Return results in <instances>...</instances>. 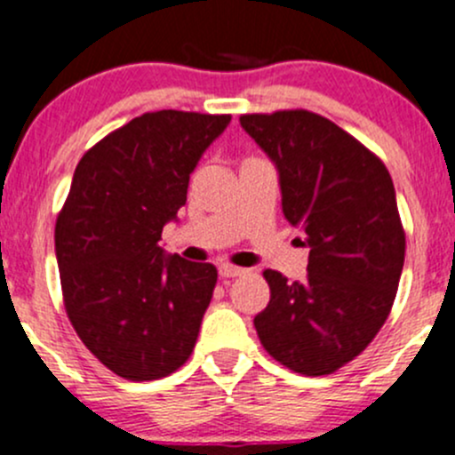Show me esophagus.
Returning <instances> with one entry per match:
<instances>
[{
	"label": "esophagus",
	"mask_w": 455,
	"mask_h": 455,
	"mask_svg": "<svg viewBox=\"0 0 455 455\" xmlns=\"http://www.w3.org/2000/svg\"><path fill=\"white\" fill-rule=\"evenodd\" d=\"M241 274H245V269L234 267V265H228V263L219 267V276L221 278H236V276H241Z\"/></svg>",
	"instance_id": "34e87169"
}]
</instances>
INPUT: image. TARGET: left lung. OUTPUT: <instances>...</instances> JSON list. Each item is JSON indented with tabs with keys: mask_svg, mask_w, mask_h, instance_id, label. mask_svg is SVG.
<instances>
[{
	"mask_svg": "<svg viewBox=\"0 0 455 455\" xmlns=\"http://www.w3.org/2000/svg\"><path fill=\"white\" fill-rule=\"evenodd\" d=\"M272 159L283 214L305 234L307 278L265 269L269 303L256 314L260 345L305 376L334 374L385 325L404 263V232L385 164L321 115H243Z\"/></svg>",
	"mask_w": 455,
	"mask_h": 455,
	"instance_id": "8db88e82",
	"label": "left lung"
}]
</instances>
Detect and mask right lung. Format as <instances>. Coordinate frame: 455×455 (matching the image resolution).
I'll list each match as a JSON object with an SVG mask.
<instances>
[{
    "label": "right lung",
    "instance_id": "right-lung-1",
    "mask_svg": "<svg viewBox=\"0 0 455 455\" xmlns=\"http://www.w3.org/2000/svg\"><path fill=\"white\" fill-rule=\"evenodd\" d=\"M229 119L146 112L76 164L55 226L66 314L85 347L121 379H164L195 349L217 267L165 254L159 241Z\"/></svg>",
    "mask_w": 455,
    "mask_h": 455
}]
</instances>
